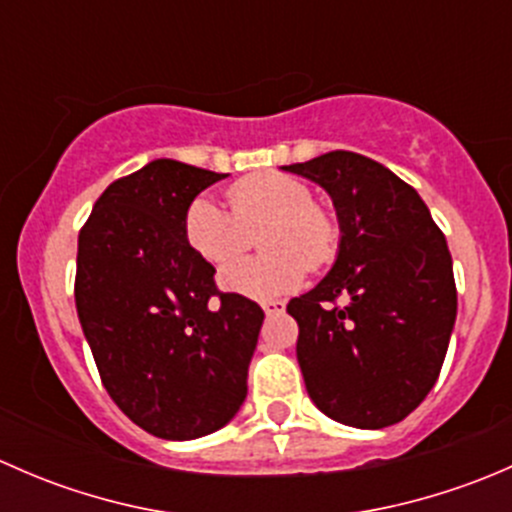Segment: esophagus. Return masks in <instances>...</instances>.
<instances>
[{"instance_id":"1","label":"esophagus","mask_w":512,"mask_h":512,"mask_svg":"<svg viewBox=\"0 0 512 512\" xmlns=\"http://www.w3.org/2000/svg\"><path fill=\"white\" fill-rule=\"evenodd\" d=\"M262 309H265L267 317H275V314L285 312V302H265L262 304Z\"/></svg>"}]
</instances>
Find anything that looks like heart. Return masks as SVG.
I'll return each instance as SVG.
<instances>
[{"label": "heart", "mask_w": 512, "mask_h": 512, "mask_svg": "<svg viewBox=\"0 0 512 512\" xmlns=\"http://www.w3.org/2000/svg\"><path fill=\"white\" fill-rule=\"evenodd\" d=\"M232 213L208 195L188 205L183 232L195 255L210 265H225L250 247L260 235L255 260L223 267L218 282L225 292L272 302L294 292L309 270L327 267L337 255L339 227L332 215L312 200L304 180L287 173H260L227 190Z\"/></svg>", "instance_id": "1"}]
</instances>
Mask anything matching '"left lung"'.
I'll return each instance as SVG.
<instances>
[{
	"mask_svg": "<svg viewBox=\"0 0 512 512\" xmlns=\"http://www.w3.org/2000/svg\"><path fill=\"white\" fill-rule=\"evenodd\" d=\"M282 170L327 190L342 232L327 277L287 304L309 399L344 426L399 423L436 384L456 324L446 237L409 183L359 153Z\"/></svg>",
	"mask_w": 512,
	"mask_h": 512,
	"instance_id": "obj_1",
	"label": "left lung"
}]
</instances>
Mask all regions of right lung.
I'll list each match as a JSON object with an SVG mask.
<instances>
[{"label": "right lung", "mask_w": 512, "mask_h": 512, "mask_svg": "<svg viewBox=\"0 0 512 512\" xmlns=\"http://www.w3.org/2000/svg\"><path fill=\"white\" fill-rule=\"evenodd\" d=\"M227 173L158 158L116 180L79 232L76 312L108 396L165 441L223 428L247 396L265 312L218 292L183 232L188 205Z\"/></svg>", "instance_id": "add662e5"}]
</instances>
